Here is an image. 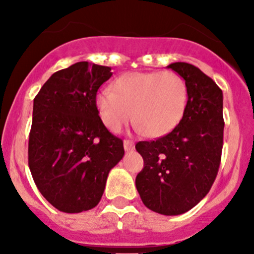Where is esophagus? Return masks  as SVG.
Returning <instances> with one entry per match:
<instances>
[{"label": "esophagus", "instance_id": "1", "mask_svg": "<svg viewBox=\"0 0 254 254\" xmlns=\"http://www.w3.org/2000/svg\"><path fill=\"white\" fill-rule=\"evenodd\" d=\"M125 151H132L135 148V143L132 140H124Z\"/></svg>", "mask_w": 254, "mask_h": 254}]
</instances>
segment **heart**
Wrapping results in <instances>:
<instances>
[{
  "label": "heart",
  "mask_w": 254,
  "mask_h": 254,
  "mask_svg": "<svg viewBox=\"0 0 254 254\" xmlns=\"http://www.w3.org/2000/svg\"><path fill=\"white\" fill-rule=\"evenodd\" d=\"M187 103L186 81L173 71L125 73L113 91L104 89L96 99L102 120L113 131L134 118L137 129L151 137L170 134L181 123Z\"/></svg>",
  "instance_id": "b5f03b06"
}]
</instances>
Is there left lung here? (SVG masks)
Here are the masks:
<instances>
[{
  "label": "left lung",
  "instance_id": "left-lung-1",
  "mask_svg": "<svg viewBox=\"0 0 254 254\" xmlns=\"http://www.w3.org/2000/svg\"><path fill=\"white\" fill-rule=\"evenodd\" d=\"M167 67L186 81V113L170 134L136 143L143 168L135 184L146 207L171 216L187 212L209 193L221 162L225 123L222 91L209 76L187 63Z\"/></svg>",
  "mask_w": 254,
  "mask_h": 254
}]
</instances>
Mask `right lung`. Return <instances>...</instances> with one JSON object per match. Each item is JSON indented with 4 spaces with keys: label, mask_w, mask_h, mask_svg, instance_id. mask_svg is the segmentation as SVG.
<instances>
[{
    "label": "right lung",
    "mask_w": 254,
    "mask_h": 254,
    "mask_svg": "<svg viewBox=\"0 0 254 254\" xmlns=\"http://www.w3.org/2000/svg\"><path fill=\"white\" fill-rule=\"evenodd\" d=\"M112 75L108 66L76 63L53 73L34 98L28 163L42 195L60 211L96 206L124 156L123 140L104 127L96 104Z\"/></svg>",
    "instance_id": "obj_1"
}]
</instances>
